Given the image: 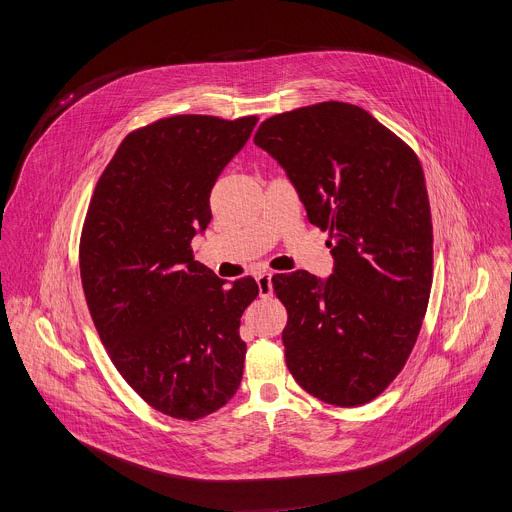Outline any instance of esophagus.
I'll return each mask as SVG.
<instances>
[{"mask_svg":"<svg viewBox=\"0 0 512 512\" xmlns=\"http://www.w3.org/2000/svg\"><path fill=\"white\" fill-rule=\"evenodd\" d=\"M273 273H259L257 275V285H259V296L261 298H269L273 294V283H271Z\"/></svg>","mask_w":512,"mask_h":512,"instance_id":"obj_1","label":"esophagus"}]
</instances>
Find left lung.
Instances as JSON below:
<instances>
[{"mask_svg":"<svg viewBox=\"0 0 512 512\" xmlns=\"http://www.w3.org/2000/svg\"><path fill=\"white\" fill-rule=\"evenodd\" d=\"M255 143L328 231L334 271L273 277L285 362L316 399L358 407L403 371L427 310L433 227L421 164L364 109L326 101L265 119Z\"/></svg>","mask_w":512,"mask_h":512,"instance_id":"8db88e82","label":"left lung"}]
</instances>
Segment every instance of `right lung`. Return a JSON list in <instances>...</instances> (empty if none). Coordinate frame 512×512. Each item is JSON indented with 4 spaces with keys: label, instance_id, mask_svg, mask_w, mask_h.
<instances>
[{
    "label": "right lung",
    "instance_id": "1",
    "mask_svg": "<svg viewBox=\"0 0 512 512\" xmlns=\"http://www.w3.org/2000/svg\"><path fill=\"white\" fill-rule=\"evenodd\" d=\"M255 125V115H172L131 131L85 216L81 281L99 338L127 385L174 419L221 409L243 379L239 326L259 287L253 277L225 287L190 243Z\"/></svg>",
    "mask_w": 512,
    "mask_h": 512
}]
</instances>
